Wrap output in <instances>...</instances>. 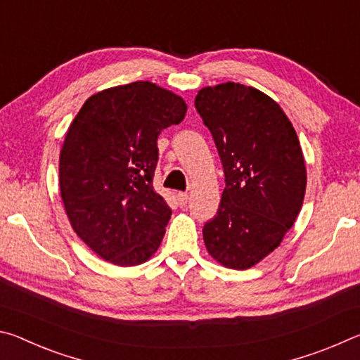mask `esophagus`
<instances>
[{
	"label": "esophagus",
	"mask_w": 360,
	"mask_h": 360,
	"mask_svg": "<svg viewBox=\"0 0 360 360\" xmlns=\"http://www.w3.org/2000/svg\"><path fill=\"white\" fill-rule=\"evenodd\" d=\"M187 202H188V195L186 192H179L178 193V203H179L181 208H184Z\"/></svg>",
	"instance_id": "obj_1"
}]
</instances>
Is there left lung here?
<instances>
[{"mask_svg":"<svg viewBox=\"0 0 360 360\" xmlns=\"http://www.w3.org/2000/svg\"><path fill=\"white\" fill-rule=\"evenodd\" d=\"M195 109L221 157L225 188L203 240L212 259L246 270L275 251L302 210L307 168L297 133L276 101L254 87H205Z\"/></svg>","mask_w":360,"mask_h":360,"instance_id":"left-lung-1","label":"left lung"}]
</instances>
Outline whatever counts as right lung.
<instances>
[{"label": "right lung", "mask_w": 360, "mask_h": 360, "mask_svg": "<svg viewBox=\"0 0 360 360\" xmlns=\"http://www.w3.org/2000/svg\"><path fill=\"white\" fill-rule=\"evenodd\" d=\"M181 96L138 81L90 96L60 152V193L71 227L101 259L139 265L162 243L172 210L154 191L157 138L184 119Z\"/></svg>", "instance_id": "right-lung-1"}]
</instances>
